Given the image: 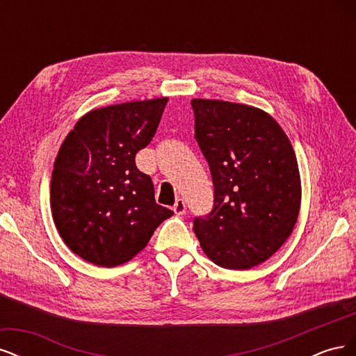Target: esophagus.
Listing matches in <instances>:
<instances>
[{"mask_svg": "<svg viewBox=\"0 0 356 356\" xmlns=\"http://www.w3.org/2000/svg\"><path fill=\"white\" fill-rule=\"evenodd\" d=\"M186 202L182 200V199H177V202H175V204H174V212L177 213V215H184L186 213Z\"/></svg>", "mask_w": 356, "mask_h": 356, "instance_id": "obj_1", "label": "esophagus"}]
</instances>
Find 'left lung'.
I'll use <instances>...</instances> for the list:
<instances>
[{
    "label": "left lung",
    "mask_w": 356,
    "mask_h": 356,
    "mask_svg": "<svg viewBox=\"0 0 356 356\" xmlns=\"http://www.w3.org/2000/svg\"><path fill=\"white\" fill-rule=\"evenodd\" d=\"M195 138L213 182V208L193 221L203 252L246 270L293 233L301 202L296 153L282 127L255 106L193 99Z\"/></svg>",
    "instance_id": "1"
}]
</instances>
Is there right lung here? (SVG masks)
<instances>
[{
	"label": "right lung",
	"instance_id": "add662e5",
	"mask_svg": "<svg viewBox=\"0 0 356 356\" xmlns=\"http://www.w3.org/2000/svg\"><path fill=\"white\" fill-rule=\"evenodd\" d=\"M168 98L84 114L62 143L51 172L53 221L70 250L95 266L123 264L174 212L157 204L135 156L157 131Z\"/></svg>",
	"mask_w": 356,
	"mask_h": 356
}]
</instances>
